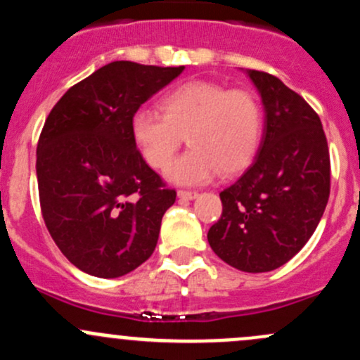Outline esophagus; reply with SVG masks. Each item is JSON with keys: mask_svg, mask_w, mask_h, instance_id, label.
I'll return each instance as SVG.
<instances>
[{"mask_svg": "<svg viewBox=\"0 0 360 360\" xmlns=\"http://www.w3.org/2000/svg\"><path fill=\"white\" fill-rule=\"evenodd\" d=\"M177 197L181 198V200H195V198L198 197L197 191H186V190H179L177 191Z\"/></svg>", "mask_w": 360, "mask_h": 360, "instance_id": "1", "label": "esophagus"}]
</instances>
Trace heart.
I'll return each mask as SVG.
<instances>
[{
    "instance_id": "b5f03b06",
    "label": "heart",
    "mask_w": 360,
    "mask_h": 360,
    "mask_svg": "<svg viewBox=\"0 0 360 360\" xmlns=\"http://www.w3.org/2000/svg\"><path fill=\"white\" fill-rule=\"evenodd\" d=\"M162 115L137 110L130 134L153 169L165 167L182 136L192 150L165 169L176 184H200L217 172L235 174L248 167L263 137V110L252 92L216 82L195 79L169 90L160 101Z\"/></svg>"
}]
</instances>
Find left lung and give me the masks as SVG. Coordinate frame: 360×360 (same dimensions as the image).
I'll return each instance as SVG.
<instances>
[{
    "label": "left lung",
    "instance_id": "8db88e82",
    "mask_svg": "<svg viewBox=\"0 0 360 360\" xmlns=\"http://www.w3.org/2000/svg\"><path fill=\"white\" fill-rule=\"evenodd\" d=\"M264 111L252 163L219 193L223 214L207 233L230 266L263 274L310 240L329 200L331 163L321 118L275 76L245 69Z\"/></svg>",
    "mask_w": 360,
    "mask_h": 360
}]
</instances>
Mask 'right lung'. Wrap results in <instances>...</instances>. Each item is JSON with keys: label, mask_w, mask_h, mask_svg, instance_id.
Here are the masks:
<instances>
[{"label": "right lung", "mask_w": 360, "mask_h": 360, "mask_svg": "<svg viewBox=\"0 0 360 360\" xmlns=\"http://www.w3.org/2000/svg\"><path fill=\"white\" fill-rule=\"evenodd\" d=\"M183 71L115 60L71 86L43 125L36 150L43 219L85 274L122 277L157 248L176 191L137 151L130 116Z\"/></svg>", "instance_id": "add662e5"}]
</instances>
